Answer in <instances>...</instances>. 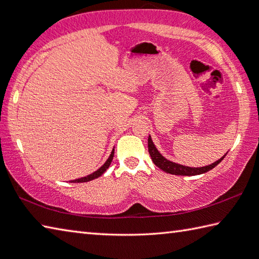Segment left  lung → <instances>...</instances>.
I'll list each match as a JSON object with an SVG mask.
<instances>
[{
	"mask_svg": "<svg viewBox=\"0 0 259 259\" xmlns=\"http://www.w3.org/2000/svg\"><path fill=\"white\" fill-rule=\"evenodd\" d=\"M148 151H149V155L152 159V161L157 167H159L161 170H163L164 172H168V174H171V175H177V176H196V175L205 174V172L209 171V170H211L212 168L216 167L217 164L225 158V156H226V155H225L223 158L219 159V160L214 161L213 163L209 164V166H206V167L191 168V167L181 166V164L175 163L172 161H169V160H167L166 158L162 157L160 155V152L157 150V148L155 147V145H153L150 136H149V138H148Z\"/></svg>",
	"mask_w": 259,
	"mask_h": 259,
	"instance_id": "obj_1",
	"label": "left lung"
}]
</instances>
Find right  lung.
Instances as JSON below:
<instances>
[{"label":"right lung","instance_id":"add662e5","mask_svg":"<svg viewBox=\"0 0 259 259\" xmlns=\"http://www.w3.org/2000/svg\"><path fill=\"white\" fill-rule=\"evenodd\" d=\"M113 155H114V149L112 150V152H111V155H110V157L108 158V160L104 162V164L103 166H101L100 168H99L97 171H95L93 174H91V175H89V176H87V177H83V178H80V179H75V180H72L71 181V183H87V181H90V180H93V179H96V178H98V177H100V176L106 171V170L109 168V166H110V163H111V161H112V159H113Z\"/></svg>","mask_w":259,"mask_h":259}]
</instances>
